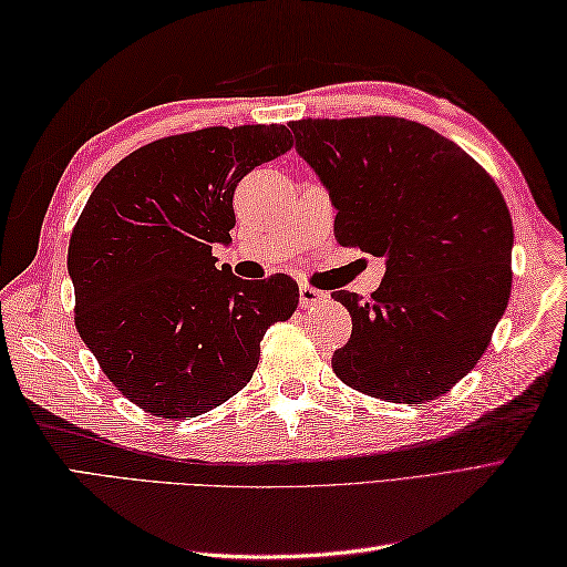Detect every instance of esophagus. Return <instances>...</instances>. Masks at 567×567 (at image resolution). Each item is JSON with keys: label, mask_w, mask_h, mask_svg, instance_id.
<instances>
[{"label": "esophagus", "mask_w": 567, "mask_h": 567, "mask_svg": "<svg viewBox=\"0 0 567 567\" xmlns=\"http://www.w3.org/2000/svg\"><path fill=\"white\" fill-rule=\"evenodd\" d=\"M327 299H329V295L317 290V287L299 285V307H302V309H309V307H315V305L327 302Z\"/></svg>", "instance_id": "esophagus-1"}]
</instances>
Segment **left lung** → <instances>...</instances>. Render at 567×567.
<instances>
[{"mask_svg": "<svg viewBox=\"0 0 567 567\" xmlns=\"http://www.w3.org/2000/svg\"><path fill=\"white\" fill-rule=\"evenodd\" d=\"M290 128L339 212L336 240L388 260L370 299L331 295L353 319L333 372L396 404L451 392L487 351L512 292L514 228L495 179L451 138L400 116Z\"/></svg>", "mask_w": 567, "mask_h": 567, "instance_id": "8db88e82", "label": "left lung"}]
</instances>
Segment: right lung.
I'll list each match as a JSON object with an SVG mask.
<instances>
[{
  "label": "right lung",
  "mask_w": 567,
  "mask_h": 567,
  "mask_svg": "<svg viewBox=\"0 0 567 567\" xmlns=\"http://www.w3.org/2000/svg\"><path fill=\"white\" fill-rule=\"evenodd\" d=\"M290 148L282 124L158 138L84 204L68 248L75 327L143 412L179 421L231 400L258 368L265 331L295 315L290 275L240 280L212 256L231 240L236 185Z\"/></svg>",
  "instance_id": "add662e5"
}]
</instances>
